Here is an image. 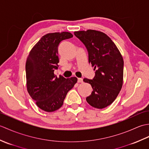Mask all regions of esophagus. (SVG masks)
<instances>
[{
  "instance_id": "1",
  "label": "esophagus",
  "mask_w": 149,
  "mask_h": 149,
  "mask_svg": "<svg viewBox=\"0 0 149 149\" xmlns=\"http://www.w3.org/2000/svg\"><path fill=\"white\" fill-rule=\"evenodd\" d=\"M77 82L78 83H83V79L82 78H78V79H77Z\"/></svg>"
}]
</instances>
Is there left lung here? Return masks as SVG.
Listing matches in <instances>:
<instances>
[{
    "label": "left lung",
    "instance_id": "obj_1",
    "mask_svg": "<svg viewBox=\"0 0 149 149\" xmlns=\"http://www.w3.org/2000/svg\"><path fill=\"white\" fill-rule=\"evenodd\" d=\"M74 34L86 46L89 63L95 70L93 79H83L93 88L86 97L87 102L95 108H104L114 102L122 89L123 57L115 43L103 32L88 29L75 31Z\"/></svg>",
    "mask_w": 149,
    "mask_h": 149
}]
</instances>
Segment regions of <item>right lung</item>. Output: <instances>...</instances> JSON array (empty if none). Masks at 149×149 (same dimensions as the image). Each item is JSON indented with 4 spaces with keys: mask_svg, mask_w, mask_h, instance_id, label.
I'll list each match as a JSON object with an SVG mask.
<instances>
[{
    "mask_svg": "<svg viewBox=\"0 0 149 149\" xmlns=\"http://www.w3.org/2000/svg\"><path fill=\"white\" fill-rule=\"evenodd\" d=\"M69 32L52 33L43 36L28 55L26 63L27 90L37 106L46 112L58 110L66 94L77 82V78L65 79L54 74L59 63L58 46L70 38Z\"/></svg>",
    "mask_w": 149,
    "mask_h": 149,
    "instance_id": "add662e5",
    "label": "right lung"
}]
</instances>
